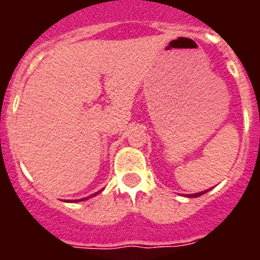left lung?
Returning <instances> with one entry per match:
<instances>
[{
	"mask_svg": "<svg viewBox=\"0 0 260 260\" xmlns=\"http://www.w3.org/2000/svg\"><path fill=\"white\" fill-rule=\"evenodd\" d=\"M208 190H206V191H202V192H197V194H190V195H187V197H190V198H197V197H201V195H203V194H206V192H207Z\"/></svg>",
	"mask_w": 260,
	"mask_h": 260,
	"instance_id": "obj_1",
	"label": "left lung"
}]
</instances>
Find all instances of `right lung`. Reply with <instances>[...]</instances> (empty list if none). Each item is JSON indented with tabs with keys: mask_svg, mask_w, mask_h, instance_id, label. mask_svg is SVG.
I'll list each match as a JSON object with an SVG mask.
<instances>
[{
	"mask_svg": "<svg viewBox=\"0 0 260 260\" xmlns=\"http://www.w3.org/2000/svg\"><path fill=\"white\" fill-rule=\"evenodd\" d=\"M100 191H102V190H100ZM100 191H98V192H96V194H93L92 195V197H95V195H98L99 194V192H100ZM86 199H88V198H84V199H82V201H86ZM78 202V201H77Z\"/></svg>",
	"mask_w": 260,
	"mask_h": 260,
	"instance_id": "add662e5",
	"label": "right lung"
}]
</instances>
